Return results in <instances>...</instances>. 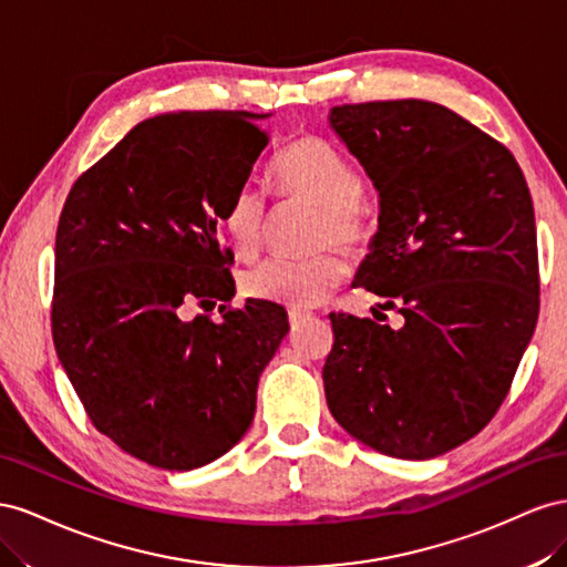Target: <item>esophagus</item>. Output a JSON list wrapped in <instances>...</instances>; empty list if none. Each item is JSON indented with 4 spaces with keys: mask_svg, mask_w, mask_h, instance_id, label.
I'll use <instances>...</instances> for the list:
<instances>
[{
    "mask_svg": "<svg viewBox=\"0 0 567 567\" xmlns=\"http://www.w3.org/2000/svg\"><path fill=\"white\" fill-rule=\"evenodd\" d=\"M311 318V313L309 311H299V309H292L289 311V326L292 328H299L303 320H309Z\"/></svg>",
    "mask_w": 567,
    "mask_h": 567,
    "instance_id": "34e87169",
    "label": "esophagus"
}]
</instances>
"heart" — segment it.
Returning <instances> with one entry per match:
<instances>
[{
    "mask_svg": "<svg viewBox=\"0 0 567 567\" xmlns=\"http://www.w3.org/2000/svg\"><path fill=\"white\" fill-rule=\"evenodd\" d=\"M282 197H297L320 206L318 245L332 241L361 254L375 235L363 197V175L334 144L320 135H301L278 154L272 164ZM268 199L254 185L233 192L223 214V230L239 258H254L264 249ZM349 261L342 251L328 249L309 258L272 256L249 268L241 289L251 299L272 301L292 309H311L326 301L332 289L347 280Z\"/></svg>",
    "mask_w": 567,
    "mask_h": 567,
    "instance_id": "obj_1",
    "label": "heart"
}]
</instances>
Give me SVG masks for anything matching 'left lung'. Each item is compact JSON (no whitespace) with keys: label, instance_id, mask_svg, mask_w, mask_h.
<instances>
[{"label":"left lung","instance_id":"1","mask_svg":"<svg viewBox=\"0 0 567 567\" xmlns=\"http://www.w3.org/2000/svg\"><path fill=\"white\" fill-rule=\"evenodd\" d=\"M330 123L380 197L355 285L384 297L380 309L403 326L330 313L328 406L384 456H442L494 417L537 326L525 175L504 144L434 102L342 104Z\"/></svg>","mask_w":567,"mask_h":567}]
</instances>
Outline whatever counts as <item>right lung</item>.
Masks as SVG:
<instances>
[{"label": "right lung", "mask_w": 567, "mask_h": 567, "mask_svg": "<svg viewBox=\"0 0 567 567\" xmlns=\"http://www.w3.org/2000/svg\"><path fill=\"white\" fill-rule=\"evenodd\" d=\"M249 111L137 123L78 177L56 228L52 337L92 425L154 467L192 471L249 430L289 332L282 306L233 309L218 225L270 135ZM221 320L182 318L189 302Z\"/></svg>", "instance_id": "obj_1"}]
</instances>
